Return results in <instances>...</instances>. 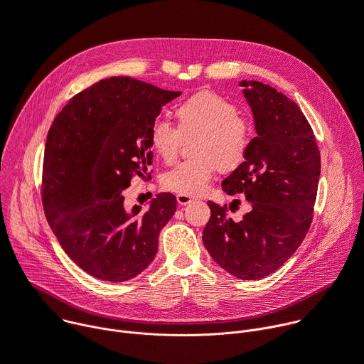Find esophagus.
Returning <instances> with one entry per match:
<instances>
[{
    "label": "esophagus",
    "mask_w": 364,
    "mask_h": 364,
    "mask_svg": "<svg viewBox=\"0 0 364 364\" xmlns=\"http://www.w3.org/2000/svg\"><path fill=\"white\" fill-rule=\"evenodd\" d=\"M176 200H178V203H179L181 206H185V205H188V203L193 202L195 199H193L192 196H189V195H183V193H179V195H176Z\"/></svg>",
    "instance_id": "34e87169"
}]
</instances>
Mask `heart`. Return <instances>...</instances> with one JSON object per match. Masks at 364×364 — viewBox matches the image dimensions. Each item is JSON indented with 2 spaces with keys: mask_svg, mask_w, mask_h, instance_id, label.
<instances>
[{
  "mask_svg": "<svg viewBox=\"0 0 364 364\" xmlns=\"http://www.w3.org/2000/svg\"><path fill=\"white\" fill-rule=\"evenodd\" d=\"M239 108L225 97L203 90L182 101L175 117L178 128L166 121H155L149 131L154 152L172 164L181 151L182 138H193V158L178 164L162 176L168 191L196 196L202 193L218 171L229 173L240 168L249 154L253 132Z\"/></svg>",
  "mask_w": 364,
  "mask_h": 364,
  "instance_id": "1",
  "label": "heart"
}]
</instances>
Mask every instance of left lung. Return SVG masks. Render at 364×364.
<instances>
[{
	"label": "left lung",
	"mask_w": 364,
	"mask_h": 364,
	"mask_svg": "<svg viewBox=\"0 0 364 364\" xmlns=\"http://www.w3.org/2000/svg\"><path fill=\"white\" fill-rule=\"evenodd\" d=\"M240 85L257 135L245 164L222 188L229 195L245 193L250 210L233 220L226 205L209 200L210 219L202 240L226 272L256 280L277 270L303 242L313 219L320 152L297 104L257 81Z\"/></svg>",
	"instance_id": "left-lung-1"
}]
</instances>
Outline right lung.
<instances>
[{
  "label": "right lung",
  "instance_id": "obj_1",
  "mask_svg": "<svg viewBox=\"0 0 364 364\" xmlns=\"http://www.w3.org/2000/svg\"><path fill=\"white\" fill-rule=\"evenodd\" d=\"M179 95L111 77L73 97L48 131L41 186L46 216L65 253L91 276L125 282L156 255L176 198L161 193L146 210L135 205L129 212L122 192L135 175H146L154 158L151 127L161 107Z\"/></svg>",
  "mask_w": 364,
  "mask_h": 364
}]
</instances>
